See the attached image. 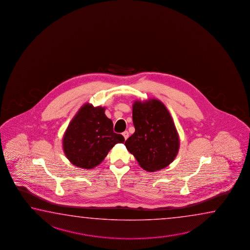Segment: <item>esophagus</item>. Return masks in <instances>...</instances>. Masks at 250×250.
Here are the masks:
<instances>
[{"label":"esophagus","instance_id":"esophagus-1","mask_svg":"<svg viewBox=\"0 0 250 250\" xmlns=\"http://www.w3.org/2000/svg\"><path fill=\"white\" fill-rule=\"evenodd\" d=\"M123 137H124V139L127 140V137H128V132H127V131L123 132Z\"/></svg>","mask_w":250,"mask_h":250}]
</instances>
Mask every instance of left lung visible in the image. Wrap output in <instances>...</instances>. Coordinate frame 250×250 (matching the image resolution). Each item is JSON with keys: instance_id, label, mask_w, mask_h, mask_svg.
Here are the masks:
<instances>
[{"instance_id": "obj_1", "label": "left lung", "mask_w": 250, "mask_h": 250, "mask_svg": "<svg viewBox=\"0 0 250 250\" xmlns=\"http://www.w3.org/2000/svg\"><path fill=\"white\" fill-rule=\"evenodd\" d=\"M132 117L136 131L125 142L127 150L143 169H165L178 155L180 141L173 119L165 104L155 98L135 101Z\"/></svg>"}]
</instances>
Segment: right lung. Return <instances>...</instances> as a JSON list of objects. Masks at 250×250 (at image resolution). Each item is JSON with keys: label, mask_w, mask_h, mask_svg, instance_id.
<instances>
[{"label": "right lung", "mask_w": 250, "mask_h": 250, "mask_svg": "<svg viewBox=\"0 0 250 250\" xmlns=\"http://www.w3.org/2000/svg\"><path fill=\"white\" fill-rule=\"evenodd\" d=\"M105 106L85 103L69 123L63 136V150L68 160L79 168L91 169L100 165L124 137L113 131V122Z\"/></svg>", "instance_id": "right-lung-1"}]
</instances>
